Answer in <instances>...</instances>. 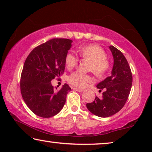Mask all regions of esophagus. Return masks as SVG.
<instances>
[{"instance_id": "34e87169", "label": "esophagus", "mask_w": 152, "mask_h": 152, "mask_svg": "<svg viewBox=\"0 0 152 152\" xmlns=\"http://www.w3.org/2000/svg\"><path fill=\"white\" fill-rule=\"evenodd\" d=\"M73 90L76 91H78L79 92H82L84 91V89H80V88H73Z\"/></svg>"}]
</instances>
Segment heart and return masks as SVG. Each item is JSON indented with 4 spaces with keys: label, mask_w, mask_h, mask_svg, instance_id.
I'll return each mask as SVG.
<instances>
[{
    "label": "heart",
    "mask_w": 152,
    "mask_h": 152,
    "mask_svg": "<svg viewBox=\"0 0 152 152\" xmlns=\"http://www.w3.org/2000/svg\"><path fill=\"white\" fill-rule=\"evenodd\" d=\"M82 57L92 60L91 70L96 75H102L109 68V61L107 60V54L102 48L96 45H90L82 47L79 50ZM78 63V58L72 51L67 53L65 57V65L68 70L75 68ZM68 81L71 85L77 88H85L89 83L93 82V78L88 74L80 71L71 74L68 78Z\"/></svg>",
    "instance_id": "1"
}]
</instances>
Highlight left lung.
<instances>
[{
	"mask_svg": "<svg viewBox=\"0 0 152 152\" xmlns=\"http://www.w3.org/2000/svg\"><path fill=\"white\" fill-rule=\"evenodd\" d=\"M109 49L113 57V67L110 76L97 84V88L105 90L101 98L96 96L86 107L92 114L100 117H109L124 107L132 86V74L130 67L121 51L114 46Z\"/></svg>",
	"mask_w": 152,
	"mask_h": 152,
	"instance_id": "left-lung-1",
	"label": "left lung"
}]
</instances>
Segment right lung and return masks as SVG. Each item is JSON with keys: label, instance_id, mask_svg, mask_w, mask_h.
I'll return each instance as SVG.
<instances>
[{"label": "right lung", "instance_id": "1", "mask_svg": "<svg viewBox=\"0 0 152 152\" xmlns=\"http://www.w3.org/2000/svg\"><path fill=\"white\" fill-rule=\"evenodd\" d=\"M72 43L69 39H50L33 49L25 61L20 92L27 107L37 116H54L65 104L70 87L65 84L61 89H54L51 80L63 74L65 57Z\"/></svg>", "mask_w": 152, "mask_h": 152}]
</instances>
